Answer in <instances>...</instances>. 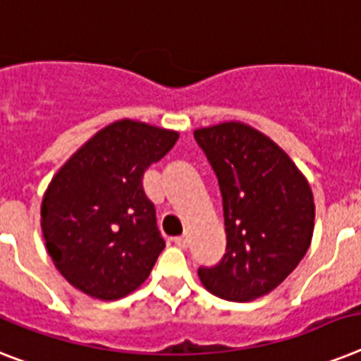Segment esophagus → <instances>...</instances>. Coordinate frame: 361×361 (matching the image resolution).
<instances>
[{"instance_id":"obj_1","label":"esophagus","mask_w":361,"mask_h":361,"mask_svg":"<svg viewBox=\"0 0 361 361\" xmlns=\"http://www.w3.org/2000/svg\"><path fill=\"white\" fill-rule=\"evenodd\" d=\"M172 241H174V245L178 248H187V237L185 235H180V237H174V239H172Z\"/></svg>"}]
</instances>
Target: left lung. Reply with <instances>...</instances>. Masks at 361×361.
Returning a JSON list of instances; mask_svg holds the SVG:
<instances>
[{
    "label": "left lung",
    "instance_id": "obj_1",
    "mask_svg": "<svg viewBox=\"0 0 361 361\" xmlns=\"http://www.w3.org/2000/svg\"><path fill=\"white\" fill-rule=\"evenodd\" d=\"M206 154L222 195L226 254L200 267L207 291L247 302L271 293L306 256L315 204L306 178L269 137L239 122L202 128Z\"/></svg>",
    "mask_w": 361,
    "mask_h": 361
}]
</instances>
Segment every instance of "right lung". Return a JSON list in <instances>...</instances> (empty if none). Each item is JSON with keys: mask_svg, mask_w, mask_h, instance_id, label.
Listing matches in <instances>:
<instances>
[{"mask_svg": "<svg viewBox=\"0 0 361 361\" xmlns=\"http://www.w3.org/2000/svg\"><path fill=\"white\" fill-rule=\"evenodd\" d=\"M178 140L176 131L118 120L79 148L42 200V233L57 271L99 300L135 291L165 241L142 176Z\"/></svg>", "mask_w": 361, "mask_h": 361, "instance_id": "add662e5", "label": "right lung"}]
</instances>
